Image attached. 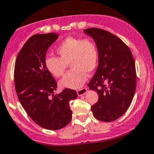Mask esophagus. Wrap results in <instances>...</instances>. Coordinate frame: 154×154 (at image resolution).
I'll return each instance as SVG.
<instances>
[{
    "mask_svg": "<svg viewBox=\"0 0 154 154\" xmlns=\"http://www.w3.org/2000/svg\"><path fill=\"white\" fill-rule=\"evenodd\" d=\"M87 91H88L87 88H81V89H79L78 91H77V95H78L79 96H82V95L85 94L86 92Z\"/></svg>",
    "mask_w": 154,
    "mask_h": 154,
    "instance_id": "esophagus-1",
    "label": "esophagus"
}]
</instances>
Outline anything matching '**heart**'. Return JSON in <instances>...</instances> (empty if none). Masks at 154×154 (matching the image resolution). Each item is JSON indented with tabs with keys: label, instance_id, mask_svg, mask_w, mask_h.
Returning a JSON list of instances; mask_svg holds the SVG:
<instances>
[{
	"label": "heart",
	"instance_id": "b5f03b06",
	"mask_svg": "<svg viewBox=\"0 0 154 154\" xmlns=\"http://www.w3.org/2000/svg\"><path fill=\"white\" fill-rule=\"evenodd\" d=\"M59 57L48 56L45 59L47 70L55 77H62L69 64L72 69L59 82L61 88L77 89L84 84L87 73L96 69L98 62L97 44L91 38L69 37L56 48Z\"/></svg>",
	"mask_w": 154,
	"mask_h": 154
}]
</instances>
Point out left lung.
Segmentation results:
<instances>
[{
  "instance_id": "8db88e82",
  "label": "left lung",
  "mask_w": 154,
  "mask_h": 154,
  "mask_svg": "<svg viewBox=\"0 0 154 154\" xmlns=\"http://www.w3.org/2000/svg\"><path fill=\"white\" fill-rule=\"evenodd\" d=\"M84 31L94 39L98 49V66L88 87L97 91L99 98L91 110L100 121H114L126 112L135 95L133 56L128 45L112 33L95 27Z\"/></svg>"
}]
</instances>
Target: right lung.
I'll return each mask as SVG.
<instances>
[{"mask_svg": "<svg viewBox=\"0 0 154 154\" xmlns=\"http://www.w3.org/2000/svg\"><path fill=\"white\" fill-rule=\"evenodd\" d=\"M59 38L55 32L36 34L27 40L17 55L14 66L15 89L25 110L39 126L57 130L72 119L70 100L77 98L75 90L65 88L54 95L57 82L45 67V54Z\"/></svg>", "mask_w": 154, "mask_h": 154, "instance_id": "add662e5", "label": "right lung"}]
</instances>
